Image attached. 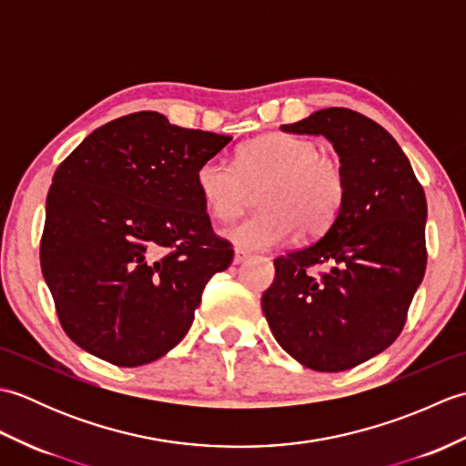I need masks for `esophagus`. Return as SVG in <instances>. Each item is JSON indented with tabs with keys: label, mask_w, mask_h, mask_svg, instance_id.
<instances>
[{
	"label": "esophagus",
	"mask_w": 466,
	"mask_h": 466,
	"mask_svg": "<svg viewBox=\"0 0 466 466\" xmlns=\"http://www.w3.org/2000/svg\"><path fill=\"white\" fill-rule=\"evenodd\" d=\"M248 258H250V254H248V252L238 250V248L234 250V264H244V262L248 260Z\"/></svg>",
	"instance_id": "obj_1"
}]
</instances>
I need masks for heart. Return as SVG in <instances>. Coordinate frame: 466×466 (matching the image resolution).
Wrapping results in <instances>:
<instances>
[{
  "instance_id": "1",
  "label": "heart",
  "mask_w": 466,
  "mask_h": 466,
  "mask_svg": "<svg viewBox=\"0 0 466 466\" xmlns=\"http://www.w3.org/2000/svg\"><path fill=\"white\" fill-rule=\"evenodd\" d=\"M196 187L218 220L238 216L260 192V212L222 230L238 250L260 252L289 244L299 230L322 234L340 212L346 177L342 164L310 137L266 134L238 147L236 167L218 156L204 160Z\"/></svg>"
}]
</instances>
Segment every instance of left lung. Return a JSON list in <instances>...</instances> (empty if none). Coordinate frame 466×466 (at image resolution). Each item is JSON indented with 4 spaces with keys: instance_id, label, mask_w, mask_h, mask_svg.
I'll list each match as a JSON object with an SVG mask.
<instances>
[{
    "instance_id": "left-lung-1",
    "label": "left lung",
    "mask_w": 466,
    "mask_h": 466,
    "mask_svg": "<svg viewBox=\"0 0 466 466\" xmlns=\"http://www.w3.org/2000/svg\"><path fill=\"white\" fill-rule=\"evenodd\" d=\"M286 134L324 136L346 177L339 216L320 240L274 260L262 310L276 342L319 372H340L397 340L427 268V198L397 140L370 117L326 107ZM316 263L331 270L320 277Z\"/></svg>"
}]
</instances>
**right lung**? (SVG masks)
Here are the masks:
<instances>
[{
    "label": "right lung",
    "mask_w": 466,
    "mask_h": 466,
    "mask_svg": "<svg viewBox=\"0 0 466 466\" xmlns=\"http://www.w3.org/2000/svg\"><path fill=\"white\" fill-rule=\"evenodd\" d=\"M232 136L136 112L97 127L59 164L46 200L44 280L66 334L117 366L157 360L232 262L196 170Z\"/></svg>",
    "instance_id": "right-lung-1"
}]
</instances>
